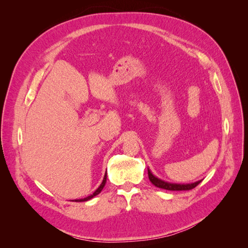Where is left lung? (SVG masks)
Segmentation results:
<instances>
[{"instance_id": "1", "label": "left lung", "mask_w": 248, "mask_h": 248, "mask_svg": "<svg viewBox=\"0 0 248 248\" xmlns=\"http://www.w3.org/2000/svg\"><path fill=\"white\" fill-rule=\"evenodd\" d=\"M148 176L150 181L153 185H155L156 187H159V188L162 189H167V190H190L193 189L194 187L198 186L201 181H198L196 183H191V184H172V183H168L164 182L162 180L156 178L152 175V172L148 170Z\"/></svg>"}]
</instances>
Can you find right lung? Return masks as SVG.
<instances>
[{"instance_id": "add662e5", "label": "right lung", "mask_w": 248, "mask_h": 248, "mask_svg": "<svg viewBox=\"0 0 248 248\" xmlns=\"http://www.w3.org/2000/svg\"><path fill=\"white\" fill-rule=\"evenodd\" d=\"M106 182H107V172H106V175H104V178H103V181H102V183L100 184V186L98 187V188H97V190H96V191H95L93 194H91V196H89V197H87V198H85V199H80V200H74V202H86V201L91 200L92 198H94L95 196H97V194L100 193V191L103 189L104 185H106Z\"/></svg>"}]
</instances>
